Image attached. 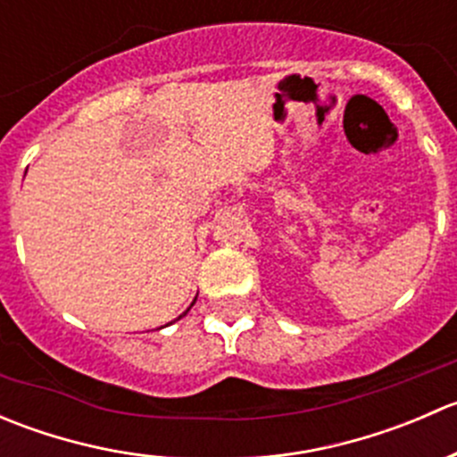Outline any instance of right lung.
<instances>
[{
  "label": "right lung",
  "instance_id": "right-lung-1",
  "mask_svg": "<svg viewBox=\"0 0 457 457\" xmlns=\"http://www.w3.org/2000/svg\"><path fill=\"white\" fill-rule=\"evenodd\" d=\"M179 318H181V316H179Z\"/></svg>",
  "mask_w": 457,
  "mask_h": 457
}]
</instances>
